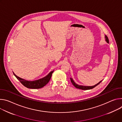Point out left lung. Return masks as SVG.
<instances>
[{
  "mask_svg": "<svg viewBox=\"0 0 122 122\" xmlns=\"http://www.w3.org/2000/svg\"><path fill=\"white\" fill-rule=\"evenodd\" d=\"M105 38H106V41H107V43H109V39H108L106 35L105 36ZM70 79H71V81L72 82V83L73 84V85L77 89H81V90H90V89H93V88H94L95 87H96L97 86L98 84H99L101 81L102 80L100 81L96 85H94V86H81V85H78L77 84H76L75 82L73 80V79L72 78H70Z\"/></svg>",
  "mask_w": 122,
  "mask_h": 122,
  "instance_id": "8db88e82",
  "label": "left lung"
}]
</instances>
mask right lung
I'll return each mask as SVG.
<instances>
[{"mask_svg":"<svg viewBox=\"0 0 122 122\" xmlns=\"http://www.w3.org/2000/svg\"><path fill=\"white\" fill-rule=\"evenodd\" d=\"M53 72L54 71H51L45 77L37 80L31 81H27L19 77V76H17L14 73H13V74H14L17 79L20 81V82L25 87L30 89H40L43 88L49 82Z\"/></svg>","mask_w":122,"mask_h":122,"instance_id":"add662e5","label":"right lung"}]
</instances>
